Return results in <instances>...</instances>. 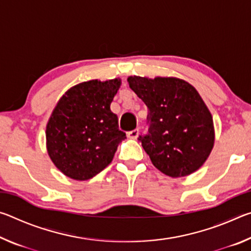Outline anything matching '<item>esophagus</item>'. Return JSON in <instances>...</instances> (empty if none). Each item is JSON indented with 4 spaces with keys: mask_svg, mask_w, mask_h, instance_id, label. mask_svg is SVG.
<instances>
[{
    "mask_svg": "<svg viewBox=\"0 0 251 251\" xmlns=\"http://www.w3.org/2000/svg\"><path fill=\"white\" fill-rule=\"evenodd\" d=\"M138 134H139V130L138 129H134V130H130L127 133V137L130 138V139H136L138 137Z\"/></svg>",
    "mask_w": 251,
    "mask_h": 251,
    "instance_id": "esophagus-1",
    "label": "esophagus"
}]
</instances>
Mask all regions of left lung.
<instances>
[{
	"mask_svg": "<svg viewBox=\"0 0 251 251\" xmlns=\"http://www.w3.org/2000/svg\"><path fill=\"white\" fill-rule=\"evenodd\" d=\"M127 80L148 108V133L138 141L152 165L174 178L201 168L214 147L215 130L196 88L176 77L129 76Z\"/></svg>",
	"mask_w": 251,
	"mask_h": 251,
	"instance_id": "obj_1",
	"label": "left lung"
}]
</instances>
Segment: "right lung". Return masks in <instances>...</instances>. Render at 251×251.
Listing matches in <instances>:
<instances>
[{
    "mask_svg": "<svg viewBox=\"0 0 251 251\" xmlns=\"http://www.w3.org/2000/svg\"><path fill=\"white\" fill-rule=\"evenodd\" d=\"M121 79H92L70 88L58 100L46 126L50 159L75 180L91 179L113 160L126 138L110 103Z\"/></svg>",
    "mask_w": 251,
    "mask_h": 251,
    "instance_id": "add662e5",
    "label": "right lung"
}]
</instances>
